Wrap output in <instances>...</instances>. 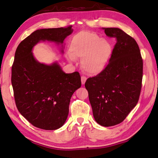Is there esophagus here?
Wrapping results in <instances>:
<instances>
[{"mask_svg":"<svg viewBox=\"0 0 158 158\" xmlns=\"http://www.w3.org/2000/svg\"><path fill=\"white\" fill-rule=\"evenodd\" d=\"M81 83H82V84H85V83L86 80H87L86 77H85V76H81Z\"/></svg>","mask_w":158,"mask_h":158,"instance_id":"34e87169","label":"esophagus"}]
</instances>
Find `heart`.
I'll use <instances>...</instances> for the list:
<instances>
[{
	"mask_svg": "<svg viewBox=\"0 0 158 158\" xmlns=\"http://www.w3.org/2000/svg\"><path fill=\"white\" fill-rule=\"evenodd\" d=\"M112 51L108 40L100 39L94 32L81 31L72 39L68 58L71 62L82 58L83 69L91 75H98L106 68Z\"/></svg>",
	"mask_w": 158,
	"mask_h": 158,
	"instance_id": "b5f03b06",
	"label": "heart"
}]
</instances>
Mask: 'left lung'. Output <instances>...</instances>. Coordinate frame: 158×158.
Here are the masks:
<instances>
[{
  "label": "left lung",
  "instance_id": "8db88e82",
  "mask_svg": "<svg viewBox=\"0 0 158 158\" xmlns=\"http://www.w3.org/2000/svg\"><path fill=\"white\" fill-rule=\"evenodd\" d=\"M116 39L109 64L85 83L96 122L105 127L119 124L139 101L143 62L139 47L132 36L117 28H105Z\"/></svg>",
  "mask_w": 158,
  "mask_h": 158
}]
</instances>
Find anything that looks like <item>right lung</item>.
Segmentation results:
<instances>
[{
  "instance_id": "obj_1",
  "label": "right lung",
  "mask_w": 158,
  "mask_h": 158,
  "mask_svg": "<svg viewBox=\"0 0 158 158\" xmlns=\"http://www.w3.org/2000/svg\"><path fill=\"white\" fill-rule=\"evenodd\" d=\"M72 32V26L37 30L23 39L15 51L11 69L15 105L22 115L39 128L53 130L64 125L70 98L81 82L78 72L67 74L58 63L46 65L36 61L32 48L41 41L62 44Z\"/></svg>"
}]
</instances>
